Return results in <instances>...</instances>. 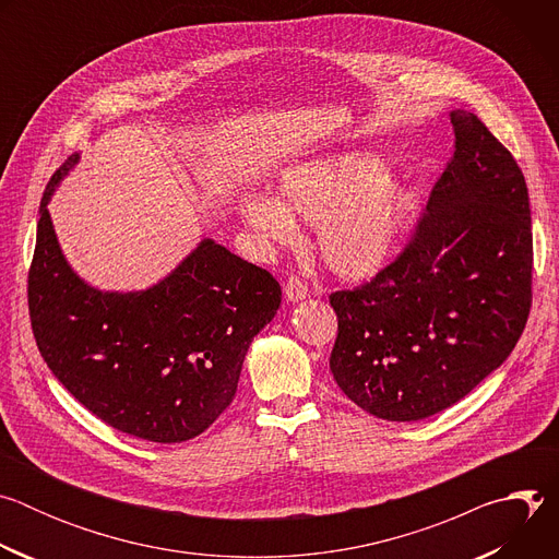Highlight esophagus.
Returning a JSON list of instances; mask_svg holds the SVG:
<instances>
[{
    "label": "esophagus",
    "mask_w": 559,
    "mask_h": 559,
    "mask_svg": "<svg viewBox=\"0 0 559 559\" xmlns=\"http://www.w3.org/2000/svg\"><path fill=\"white\" fill-rule=\"evenodd\" d=\"M307 296H309V289H307V285H305L300 278L292 276V278L285 283V298H287L289 302L305 300Z\"/></svg>",
    "instance_id": "esophagus-1"
}]
</instances>
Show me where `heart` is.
I'll return each mask as SVG.
<instances>
[{"mask_svg": "<svg viewBox=\"0 0 559 559\" xmlns=\"http://www.w3.org/2000/svg\"><path fill=\"white\" fill-rule=\"evenodd\" d=\"M414 203V188L386 177L380 158L341 154L285 170L278 201L248 197L238 212L270 246L296 241L292 214L316 223V246L325 265L345 281H365L389 263Z\"/></svg>", "mask_w": 559, "mask_h": 559, "instance_id": "b5f03b06", "label": "heart"}]
</instances>
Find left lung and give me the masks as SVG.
Instances as JSON below:
<instances>
[{"label": "left lung", "mask_w": 559, "mask_h": 559, "mask_svg": "<svg viewBox=\"0 0 559 559\" xmlns=\"http://www.w3.org/2000/svg\"><path fill=\"white\" fill-rule=\"evenodd\" d=\"M455 150L412 243L362 287L334 292L330 369L367 414L429 418L496 371L531 309L528 190L513 154L453 110Z\"/></svg>", "instance_id": "1"}]
</instances>
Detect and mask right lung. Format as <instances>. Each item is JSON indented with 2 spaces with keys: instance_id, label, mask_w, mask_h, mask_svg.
I'll list each match as a JSON object with an SVG mask.
<instances>
[{
  "instance_id": "right-lung-1",
  "label": "right lung",
  "mask_w": 559,
  "mask_h": 559,
  "mask_svg": "<svg viewBox=\"0 0 559 559\" xmlns=\"http://www.w3.org/2000/svg\"><path fill=\"white\" fill-rule=\"evenodd\" d=\"M79 154L46 186L28 272L31 325L55 378L99 420L175 444L231 403L254 336L281 305L276 278L212 238L158 283L102 292L66 261L48 203Z\"/></svg>"
}]
</instances>
